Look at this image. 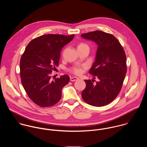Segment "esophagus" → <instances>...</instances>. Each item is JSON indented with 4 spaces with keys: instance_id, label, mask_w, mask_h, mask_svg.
I'll return each instance as SVG.
<instances>
[{
    "instance_id": "1",
    "label": "esophagus",
    "mask_w": 147,
    "mask_h": 147,
    "mask_svg": "<svg viewBox=\"0 0 147 147\" xmlns=\"http://www.w3.org/2000/svg\"><path fill=\"white\" fill-rule=\"evenodd\" d=\"M79 78H77V77H75V76H74V77H71L70 78V80L71 82H75V81H76L77 80H78Z\"/></svg>"
}]
</instances>
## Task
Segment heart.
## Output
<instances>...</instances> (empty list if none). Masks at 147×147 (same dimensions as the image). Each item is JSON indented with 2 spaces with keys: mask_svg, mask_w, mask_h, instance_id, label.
<instances>
[{
  "mask_svg": "<svg viewBox=\"0 0 147 147\" xmlns=\"http://www.w3.org/2000/svg\"><path fill=\"white\" fill-rule=\"evenodd\" d=\"M85 46H88L85 43H82L80 44H79V45L78 46V47H85ZM72 72L76 74V75H79L82 74V69L81 67H74L72 69Z\"/></svg>",
  "mask_w": 147,
  "mask_h": 147,
  "instance_id": "obj_1",
  "label": "heart"
}]
</instances>
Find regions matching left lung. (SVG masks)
Listing matches in <instances>:
<instances>
[{
    "label": "left lung",
    "instance_id": "obj_1",
    "mask_svg": "<svg viewBox=\"0 0 147 147\" xmlns=\"http://www.w3.org/2000/svg\"><path fill=\"white\" fill-rule=\"evenodd\" d=\"M81 36L98 46L95 61L89 72L98 81L94 84L90 80H84L86 87L82 93V98L93 106L107 105L122 88L127 72L126 54L120 42L111 34L96 30Z\"/></svg>",
    "mask_w": 147,
    "mask_h": 147
}]
</instances>
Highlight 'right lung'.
I'll list each match as a JSON object with an SVG mask.
<instances>
[{
	"label": "right lung",
	"instance_id": "obj_1",
	"mask_svg": "<svg viewBox=\"0 0 147 147\" xmlns=\"http://www.w3.org/2000/svg\"><path fill=\"white\" fill-rule=\"evenodd\" d=\"M75 35L46 34L27 45L20 62L21 83L28 97L36 104L48 107L61 98L62 90L68 84L67 75L51 80L50 73L58 65L61 51Z\"/></svg>",
	"mask_w": 147,
	"mask_h": 147
}]
</instances>
